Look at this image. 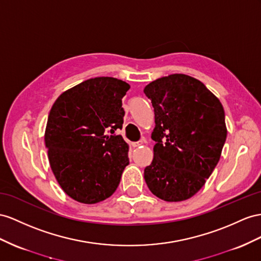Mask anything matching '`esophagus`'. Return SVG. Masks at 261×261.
Wrapping results in <instances>:
<instances>
[{
    "mask_svg": "<svg viewBox=\"0 0 261 261\" xmlns=\"http://www.w3.org/2000/svg\"><path fill=\"white\" fill-rule=\"evenodd\" d=\"M142 144H143L142 140H140V141H138V142H132V146H133V148H138V146L142 145Z\"/></svg>",
    "mask_w": 261,
    "mask_h": 261,
    "instance_id": "obj_1",
    "label": "esophagus"
}]
</instances>
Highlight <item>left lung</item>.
I'll use <instances>...</instances> for the list:
<instances>
[{
  "mask_svg": "<svg viewBox=\"0 0 261 261\" xmlns=\"http://www.w3.org/2000/svg\"><path fill=\"white\" fill-rule=\"evenodd\" d=\"M154 108L149 190L165 202H182L203 188L217 165L227 137L219 99L198 79L173 73L144 88Z\"/></svg>",
  "mask_w": 261,
  "mask_h": 261,
  "instance_id": "left-lung-1",
  "label": "left lung"
}]
</instances>
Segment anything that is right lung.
I'll use <instances>...</instances> for the list:
<instances>
[{
  "instance_id": "1",
  "label": "right lung",
  "mask_w": 261,
  "mask_h": 261,
  "mask_svg": "<svg viewBox=\"0 0 261 261\" xmlns=\"http://www.w3.org/2000/svg\"><path fill=\"white\" fill-rule=\"evenodd\" d=\"M129 89L117 78H90L64 91L49 111L44 140L50 169L79 203L110 197L129 164V145L115 135L122 128V98Z\"/></svg>"
}]
</instances>
